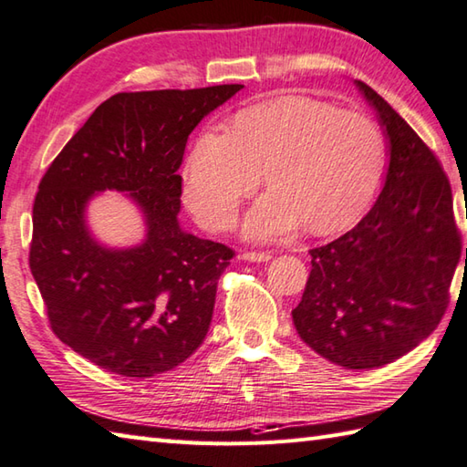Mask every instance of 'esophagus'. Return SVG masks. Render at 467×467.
<instances>
[{
	"mask_svg": "<svg viewBox=\"0 0 467 467\" xmlns=\"http://www.w3.org/2000/svg\"><path fill=\"white\" fill-rule=\"evenodd\" d=\"M241 259H244V261H251V263H266V261H271L273 259V254L271 253H261V251H244L243 254H241Z\"/></svg>",
	"mask_w": 467,
	"mask_h": 467,
	"instance_id": "34e87169",
	"label": "esophagus"
}]
</instances>
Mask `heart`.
<instances>
[{
	"mask_svg": "<svg viewBox=\"0 0 467 467\" xmlns=\"http://www.w3.org/2000/svg\"><path fill=\"white\" fill-rule=\"evenodd\" d=\"M387 140L371 116L313 100L244 108L231 128H206L184 168V198L204 226H231L246 196L271 188L246 216V233L275 239L303 223L341 228L371 201L385 171Z\"/></svg>",
	"mask_w": 467,
	"mask_h": 467,
	"instance_id": "obj_1",
	"label": "heart"
}]
</instances>
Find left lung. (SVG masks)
<instances>
[{"label": "left lung", "instance_id": "1", "mask_svg": "<svg viewBox=\"0 0 467 467\" xmlns=\"http://www.w3.org/2000/svg\"><path fill=\"white\" fill-rule=\"evenodd\" d=\"M357 88L389 138V168L371 211L349 233L309 251L311 275L293 323L325 359L373 369L400 359L440 325L462 234L438 156L373 88Z\"/></svg>", "mask_w": 467, "mask_h": 467}]
</instances>
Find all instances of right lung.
<instances>
[{
  "label": "right lung",
  "mask_w": 467,
  "mask_h": 467,
  "mask_svg": "<svg viewBox=\"0 0 467 467\" xmlns=\"http://www.w3.org/2000/svg\"><path fill=\"white\" fill-rule=\"evenodd\" d=\"M241 88L114 94L39 181L29 269L57 339L102 369L146 379L204 341L234 251L178 226V168L188 134ZM100 190L131 192L147 218L142 245L116 252L91 239L83 208Z\"/></svg>",
  "instance_id": "add662e5"
}]
</instances>
